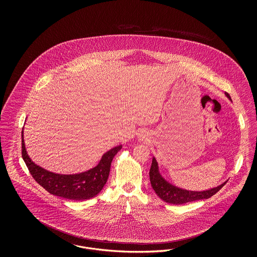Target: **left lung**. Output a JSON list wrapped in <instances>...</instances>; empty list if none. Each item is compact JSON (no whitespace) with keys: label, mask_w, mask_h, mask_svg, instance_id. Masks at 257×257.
I'll return each instance as SVG.
<instances>
[{"label":"left lung","mask_w":257,"mask_h":257,"mask_svg":"<svg viewBox=\"0 0 257 257\" xmlns=\"http://www.w3.org/2000/svg\"><path fill=\"white\" fill-rule=\"evenodd\" d=\"M225 95L227 98H229V100H231L230 95L227 92H225ZM149 179L153 190L155 191V193L161 199H163L168 203L176 204V205L184 204V203L195 201V200H199V199H207L209 197L214 196L215 194H217L226 183L225 181L224 183L221 184L216 188L210 189L207 191H202V192L187 191L181 188H177L172 184L166 181L162 177L158 169V164L154 157L152 159L151 168L149 171Z\"/></svg>","instance_id":"obj_1"}]
</instances>
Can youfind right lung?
I'll return each instance as SVG.
<instances>
[{"mask_svg":"<svg viewBox=\"0 0 257 257\" xmlns=\"http://www.w3.org/2000/svg\"><path fill=\"white\" fill-rule=\"evenodd\" d=\"M122 146L106 152L95 168L77 174H59L46 171L30 159L25 148L22 132V157L34 179L54 196L71 200H84L96 196L107 182L110 164Z\"/></svg>","mask_w":257,"mask_h":257,"instance_id":"1","label":"right lung"}]
</instances>
